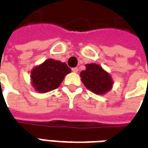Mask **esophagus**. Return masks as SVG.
Listing matches in <instances>:
<instances>
[{
  "mask_svg": "<svg viewBox=\"0 0 148 148\" xmlns=\"http://www.w3.org/2000/svg\"><path fill=\"white\" fill-rule=\"evenodd\" d=\"M72 71H73V72H74V73H77V71H78V68L77 67L72 68Z\"/></svg>",
  "mask_w": 148,
  "mask_h": 148,
  "instance_id": "34e87169",
  "label": "esophagus"
}]
</instances>
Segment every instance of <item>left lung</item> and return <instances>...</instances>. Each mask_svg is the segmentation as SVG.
Returning a JSON list of instances; mask_svg holds the SVG:
<instances>
[{"instance_id":"obj_1","label":"left lung","mask_w":148,"mask_h":148,"mask_svg":"<svg viewBox=\"0 0 148 148\" xmlns=\"http://www.w3.org/2000/svg\"><path fill=\"white\" fill-rule=\"evenodd\" d=\"M80 76L84 86L97 95L108 93L114 83L111 75L96 63L86 65V70L81 72Z\"/></svg>"}]
</instances>
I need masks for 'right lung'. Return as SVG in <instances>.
Instances as JSON below:
<instances>
[{
	"label": "right lung",
	"instance_id": "right-lung-1",
	"mask_svg": "<svg viewBox=\"0 0 148 148\" xmlns=\"http://www.w3.org/2000/svg\"><path fill=\"white\" fill-rule=\"evenodd\" d=\"M71 70L65 62L48 58L31 71V83L36 91L47 93L57 89Z\"/></svg>",
	"mask_w": 148,
	"mask_h": 148
}]
</instances>
